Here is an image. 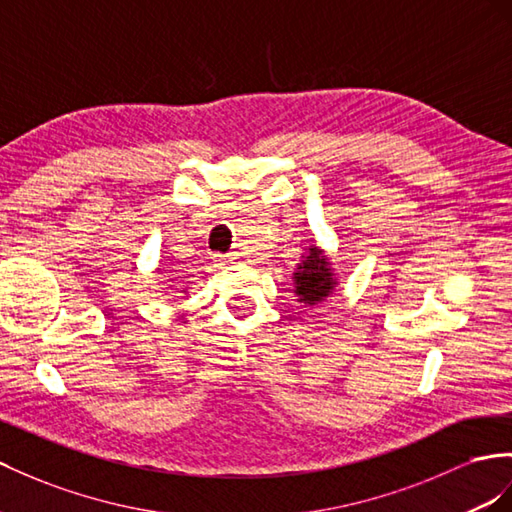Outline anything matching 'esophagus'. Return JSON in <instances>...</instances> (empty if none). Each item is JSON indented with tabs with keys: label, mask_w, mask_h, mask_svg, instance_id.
<instances>
[{
	"label": "esophagus",
	"mask_w": 512,
	"mask_h": 512,
	"mask_svg": "<svg viewBox=\"0 0 512 512\" xmlns=\"http://www.w3.org/2000/svg\"><path fill=\"white\" fill-rule=\"evenodd\" d=\"M235 257L233 253H229V255H218V261H220V266H227V264H235Z\"/></svg>",
	"instance_id": "1"
}]
</instances>
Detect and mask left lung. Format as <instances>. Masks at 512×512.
<instances>
[{
    "instance_id": "obj_1",
    "label": "left lung",
    "mask_w": 512,
    "mask_h": 512,
    "mask_svg": "<svg viewBox=\"0 0 512 512\" xmlns=\"http://www.w3.org/2000/svg\"><path fill=\"white\" fill-rule=\"evenodd\" d=\"M292 279H294V294L298 296V303H303L307 307L320 305L322 300L329 298L337 287L333 264L322 248L316 244L305 248V255L296 266Z\"/></svg>"
}]
</instances>
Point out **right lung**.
Wrapping results in <instances>:
<instances>
[{"label":"right lung","mask_w":512,"mask_h":512,"mask_svg":"<svg viewBox=\"0 0 512 512\" xmlns=\"http://www.w3.org/2000/svg\"><path fill=\"white\" fill-rule=\"evenodd\" d=\"M170 281H173V285H175V287H179L183 281H186V277H173V279H170ZM181 292H186V287H183Z\"/></svg>","instance_id":"right-lung-1"}]
</instances>
